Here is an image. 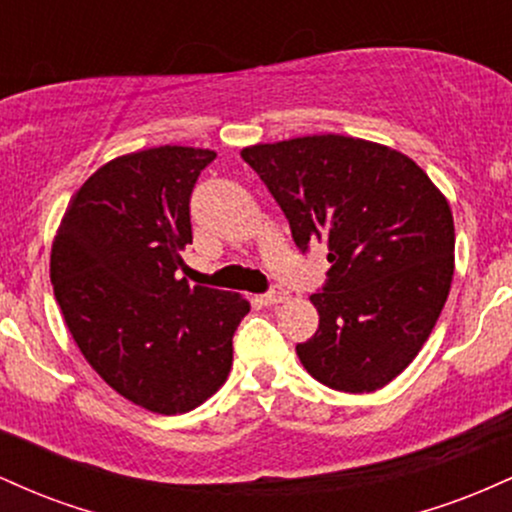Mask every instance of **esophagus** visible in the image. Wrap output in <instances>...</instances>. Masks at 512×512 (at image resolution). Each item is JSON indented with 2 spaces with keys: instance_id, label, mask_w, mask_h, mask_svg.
Masks as SVG:
<instances>
[{
  "instance_id": "esophagus-1",
  "label": "esophagus",
  "mask_w": 512,
  "mask_h": 512,
  "mask_svg": "<svg viewBox=\"0 0 512 512\" xmlns=\"http://www.w3.org/2000/svg\"><path fill=\"white\" fill-rule=\"evenodd\" d=\"M286 298H289V293H286L284 289H279V286H276V289H272L269 293H264L262 303H264V305H279V303H284Z\"/></svg>"
}]
</instances>
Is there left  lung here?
<instances>
[{"label":"left lung","mask_w":512,"mask_h":512,"mask_svg":"<svg viewBox=\"0 0 512 512\" xmlns=\"http://www.w3.org/2000/svg\"><path fill=\"white\" fill-rule=\"evenodd\" d=\"M293 240L327 243L330 281L310 303L320 327L296 346L317 383L363 395L397 378L431 337L455 274L443 192L385 144L313 134L245 146Z\"/></svg>","instance_id":"obj_1"}]
</instances>
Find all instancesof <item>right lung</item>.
Returning a JSON list of instances; mask_svg holds the SVG:
<instances>
[{"mask_svg":"<svg viewBox=\"0 0 512 512\" xmlns=\"http://www.w3.org/2000/svg\"><path fill=\"white\" fill-rule=\"evenodd\" d=\"M214 158L170 144L113 158L76 190L52 240V289L88 366L163 416L219 392L250 310L240 293L175 276L192 243V187Z\"/></svg>","mask_w":512,"mask_h":512,"instance_id":"1","label":"right lung"}]
</instances>
